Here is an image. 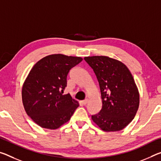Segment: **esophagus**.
Instances as JSON below:
<instances>
[{"label":"esophagus","instance_id":"1","mask_svg":"<svg viewBox=\"0 0 161 161\" xmlns=\"http://www.w3.org/2000/svg\"><path fill=\"white\" fill-rule=\"evenodd\" d=\"M87 103H88V99H85V100H83L82 102H81V103H82L84 105H86V104H87Z\"/></svg>","mask_w":161,"mask_h":161}]
</instances>
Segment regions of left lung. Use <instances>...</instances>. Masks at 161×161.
I'll use <instances>...</instances> for the list:
<instances>
[{"mask_svg": "<svg viewBox=\"0 0 161 161\" xmlns=\"http://www.w3.org/2000/svg\"><path fill=\"white\" fill-rule=\"evenodd\" d=\"M92 69L100 88L103 108L92 115L104 131H119L136 116L140 96L130 71L121 62L104 56L85 57Z\"/></svg>", "mask_w": 161, "mask_h": 161, "instance_id": "8db88e82", "label": "left lung"}]
</instances>
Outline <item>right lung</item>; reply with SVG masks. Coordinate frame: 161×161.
Listing matches in <instances>:
<instances>
[{"label":"right lung","instance_id":"1","mask_svg":"<svg viewBox=\"0 0 161 161\" xmlns=\"http://www.w3.org/2000/svg\"><path fill=\"white\" fill-rule=\"evenodd\" d=\"M81 61V57L52 54L42 58L30 71L23 86L22 100L28 115L39 126L57 129L79 107L64 90L71 69Z\"/></svg>","mask_w":161,"mask_h":161}]
</instances>
